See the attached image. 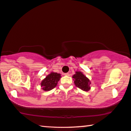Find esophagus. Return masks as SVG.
Wrapping results in <instances>:
<instances>
[{"label":"esophagus","instance_id":"obj_1","mask_svg":"<svg viewBox=\"0 0 131 131\" xmlns=\"http://www.w3.org/2000/svg\"><path fill=\"white\" fill-rule=\"evenodd\" d=\"M64 75H67V76H69L70 75V74L69 73H65L64 74Z\"/></svg>","mask_w":131,"mask_h":131}]
</instances>
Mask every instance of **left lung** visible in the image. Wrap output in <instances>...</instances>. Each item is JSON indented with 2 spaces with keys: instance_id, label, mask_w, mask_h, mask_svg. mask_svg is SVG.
<instances>
[{
  "instance_id": "8db88e82",
  "label": "left lung",
  "mask_w": 131,
  "mask_h": 131,
  "mask_svg": "<svg viewBox=\"0 0 131 131\" xmlns=\"http://www.w3.org/2000/svg\"><path fill=\"white\" fill-rule=\"evenodd\" d=\"M74 83L77 88L84 91L90 90V81L80 71L75 72V74L73 76Z\"/></svg>"
}]
</instances>
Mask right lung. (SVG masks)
<instances>
[{"label":"right lung","mask_w":131,"mask_h":131,"mask_svg":"<svg viewBox=\"0 0 131 131\" xmlns=\"http://www.w3.org/2000/svg\"><path fill=\"white\" fill-rule=\"evenodd\" d=\"M61 78V74L57 73H51L42 81L41 84L44 91L52 90L56 87L58 81Z\"/></svg>","instance_id":"right-lung-1"}]
</instances>
